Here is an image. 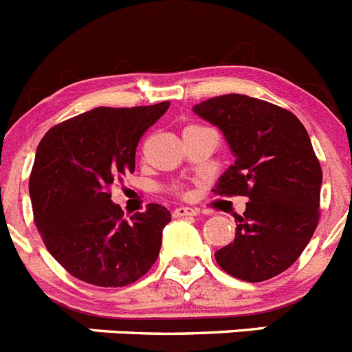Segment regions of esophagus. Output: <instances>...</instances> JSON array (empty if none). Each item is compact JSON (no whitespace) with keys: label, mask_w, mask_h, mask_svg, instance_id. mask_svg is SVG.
I'll list each match as a JSON object with an SVG mask.
<instances>
[{"label":"esophagus","mask_w":352,"mask_h":352,"mask_svg":"<svg viewBox=\"0 0 352 352\" xmlns=\"http://www.w3.org/2000/svg\"><path fill=\"white\" fill-rule=\"evenodd\" d=\"M195 213H197V211L192 210V208L188 206H178L173 210L174 219H179V217H190V214H195Z\"/></svg>","instance_id":"obj_1"}]
</instances>
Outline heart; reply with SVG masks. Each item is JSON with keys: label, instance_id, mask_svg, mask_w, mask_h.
Here are the masks:
<instances>
[{"label": "heart", "instance_id": "heart-1", "mask_svg": "<svg viewBox=\"0 0 352 352\" xmlns=\"http://www.w3.org/2000/svg\"><path fill=\"white\" fill-rule=\"evenodd\" d=\"M170 192H173V194H176V195H182V197H183V195H186V190L183 188L182 185H173V186H170Z\"/></svg>", "mask_w": 352, "mask_h": 352}]
</instances>
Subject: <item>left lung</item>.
Masks as SVG:
<instances>
[{"instance_id":"left-lung-1","label":"left lung","mask_w":352,"mask_h":352,"mask_svg":"<svg viewBox=\"0 0 352 352\" xmlns=\"http://www.w3.org/2000/svg\"><path fill=\"white\" fill-rule=\"evenodd\" d=\"M219 126L236 160L214 195L248 197L236 238L220 248V268L245 282H264L296 263L321 217V164L303 123L291 111L254 96L220 95L194 105Z\"/></svg>"}]
</instances>
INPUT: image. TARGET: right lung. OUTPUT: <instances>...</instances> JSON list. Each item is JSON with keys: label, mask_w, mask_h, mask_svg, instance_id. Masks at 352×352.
Instances as JSON below:
<instances>
[{"label": "right lung", "mask_w": 352, "mask_h": 352, "mask_svg": "<svg viewBox=\"0 0 352 352\" xmlns=\"http://www.w3.org/2000/svg\"><path fill=\"white\" fill-rule=\"evenodd\" d=\"M169 102L96 107L47 130L30 174L33 220L43 245L79 280L125 287L153 266L170 213L149 203L130 219L111 186L135 169V149Z\"/></svg>", "instance_id": "right-lung-1"}]
</instances>
